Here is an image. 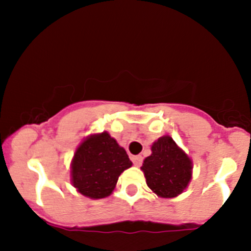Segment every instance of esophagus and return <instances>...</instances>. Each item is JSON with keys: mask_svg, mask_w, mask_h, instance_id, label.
<instances>
[{"mask_svg": "<svg viewBox=\"0 0 251 251\" xmlns=\"http://www.w3.org/2000/svg\"><path fill=\"white\" fill-rule=\"evenodd\" d=\"M131 160H132L133 165L140 166L142 164V161H143V158H142L141 155H135V156H132V158H131Z\"/></svg>", "mask_w": 251, "mask_h": 251, "instance_id": "obj_1", "label": "esophagus"}]
</instances>
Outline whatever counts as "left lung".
<instances>
[{
    "mask_svg": "<svg viewBox=\"0 0 251 251\" xmlns=\"http://www.w3.org/2000/svg\"><path fill=\"white\" fill-rule=\"evenodd\" d=\"M142 171L149 188L163 198H174L188 186L192 177V161L177 147L170 136H164L151 146Z\"/></svg>",
    "mask_w": 251,
    "mask_h": 251,
    "instance_id": "left-lung-1",
    "label": "left lung"
}]
</instances>
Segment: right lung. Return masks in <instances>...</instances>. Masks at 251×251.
Returning <instances> with one entry per match:
<instances>
[{
    "label": "right lung",
    "instance_id": "right-lung-1",
    "mask_svg": "<svg viewBox=\"0 0 251 251\" xmlns=\"http://www.w3.org/2000/svg\"><path fill=\"white\" fill-rule=\"evenodd\" d=\"M131 165L125 149L109 133L93 135L75 151L72 163L73 186L88 198H105L114 191L121 173Z\"/></svg>",
    "mask_w": 251,
    "mask_h": 251
}]
</instances>
